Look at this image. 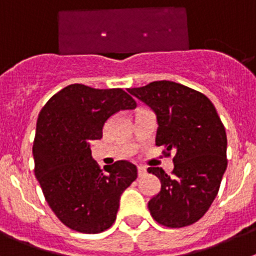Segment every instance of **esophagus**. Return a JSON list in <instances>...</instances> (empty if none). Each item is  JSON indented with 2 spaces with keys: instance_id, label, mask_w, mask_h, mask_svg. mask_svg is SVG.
<instances>
[{
  "instance_id": "1",
  "label": "esophagus",
  "mask_w": 256,
  "mask_h": 256,
  "mask_svg": "<svg viewBox=\"0 0 256 256\" xmlns=\"http://www.w3.org/2000/svg\"><path fill=\"white\" fill-rule=\"evenodd\" d=\"M138 176L140 177H144V174L148 173V169H146V166H144V165H138Z\"/></svg>"
}]
</instances>
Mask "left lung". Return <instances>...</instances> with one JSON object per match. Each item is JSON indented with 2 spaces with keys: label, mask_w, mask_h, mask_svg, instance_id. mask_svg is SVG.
Returning <instances> with one entry per match:
<instances>
[{
  "label": "left lung",
  "mask_w": 256,
  "mask_h": 256,
  "mask_svg": "<svg viewBox=\"0 0 256 256\" xmlns=\"http://www.w3.org/2000/svg\"><path fill=\"white\" fill-rule=\"evenodd\" d=\"M128 92L156 114V144L174 152V169L148 168L162 182L148 210L159 224L180 228L204 216L227 168V134L212 101L201 92L170 80H158Z\"/></svg>",
  "instance_id": "1"
}]
</instances>
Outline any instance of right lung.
Instances as JSON below:
<instances>
[{
  "label": "right lung",
  "instance_id": "1",
  "mask_svg": "<svg viewBox=\"0 0 256 256\" xmlns=\"http://www.w3.org/2000/svg\"><path fill=\"white\" fill-rule=\"evenodd\" d=\"M136 106L122 88L70 84L40 110L33 144L34 174L47 204L70 230L100 234L116 219L122 194L137 178V168L119 160L102 170L92 159L91 142L102 137L112 115Z\"/></svg>",
  "mask_w": 256,
  "mask_h": 256
}]
</instances>
